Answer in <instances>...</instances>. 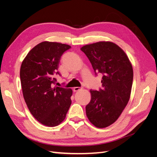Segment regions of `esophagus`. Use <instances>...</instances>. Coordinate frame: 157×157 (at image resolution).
Listing matches in <instances>:
<instances>
[{
  "label": "esophagus",
  "instance_id": "esophagus-1",
  "mask_svg": "<svg viewBox=\"0 0 157 157\" xmlns=\"http://www.w3.org/2000/svg\"><path fill=\"white\" fill-rule=\"evenodd\" d=\"M81 90V88H79V87H75L73 88V91L74 92H78V91H79V90Z\"/></svg>",
  "mask_w": 157,
  "mask_h": 157
}]
</instances>
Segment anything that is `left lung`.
<instances>
[{
    "instance_id": "obj_1",
    "label": "left lung",
    "mask_w": 157,
    "mask_h": 157,
    "mask_svg": "<svg viewBox=\"0 0 157 157\" xmlns=\"http://www.w3.org/2000/svg\"><path fill=\"white\" fill-rule=\"evenodd\" d=\"M96 74L101 73L103 88L90 90L91 100L86 106V116L99 128L111 125L120 117L130 98L133 68L121 47L109 41L86 44L80 48Z\"/></svg>"
}]
</instances>
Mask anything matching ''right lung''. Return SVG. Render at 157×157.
<instances>
[{
	"mask_svg": "<svg viewBox=\"0 0 157 157\" xmlns=\"http://www.w3.org/2000/svg\"><path fill=\"white\" fill-rule=\"evenodd\" d=\"M71 46L44 41L23 60L20 80L23 96L32 115L42 124L54 127L62 122L71 104V88L53 87L55 74L64 52Z\"/></svg>",
	"mask_w": 157,
	"mask_h": 157,
	"instance_id": "add662e5",
	"label": "right lung"
}]
</instances>
